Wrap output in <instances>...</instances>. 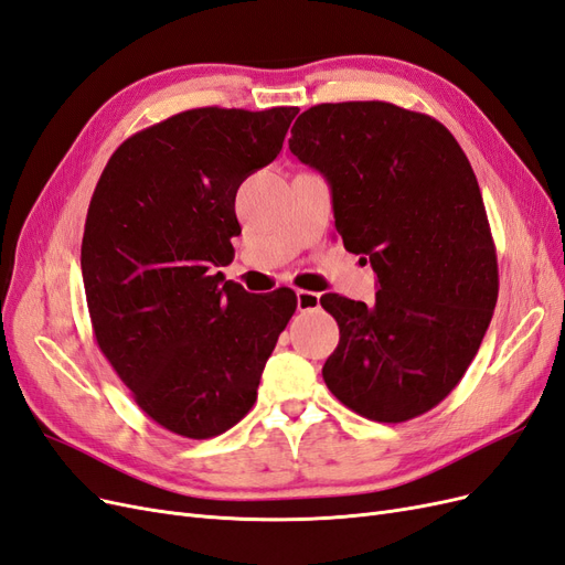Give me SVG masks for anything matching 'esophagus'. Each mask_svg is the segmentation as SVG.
<instances>
[{"mask_svg": "<svg viewBox=\"0 0 565 565\" xmlns=\"http://www.w3.org/2000/svg\"><path fill=\"white\" fill-rule=\"evenodd\" d=\"M320 303V295L311 292V289H297V309L299 311H311Z\"/></svg>", "mask_w": 565, "mask_h": 565, "instance_id": "obj_1", "label": "esophagus"}]
</instances>
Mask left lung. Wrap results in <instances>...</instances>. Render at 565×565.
Here are the masks:
<instances>
[{
	"label": "left lung",
	"mask_w": 565,
	"mask_h": 565,
	"mask_svg": "<svg viewBox=\"0 0 565 565\" xmlns=\"http://www.w3.org/2000/svg\"><path fill=\"white\" fill-rule=\"evenodd\" d=\"M289 150L330 181L337 233L380 282L374 306L320 297L339 324L324 384L372 422L429 413L465 377L500 292L465 150L438 119L386 100L309 108Z\"/></svg>",
	"instance_id": "left-lung-1"
}]
</instances>
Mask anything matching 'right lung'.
Wrapping results in <instances>:
<instances>
[{
    "label": "right lung",
    "instance_id": "1",
    "mask_svg": "<svg viewBox=\"0 0 565 565\" xmlns=\"http://www.w3.org/2000/svg\"><path fill=\"white\" fill-rule=\"evenodd\" d=\"M299 108H193L136 131L100 174L82 237L96 344L143 413L183 438L241 422L297 295L224 280L235 193L278 158Z\"/></svg>",
    "mask_w": 565,
    "mask_h": 565
}]
</instances>
